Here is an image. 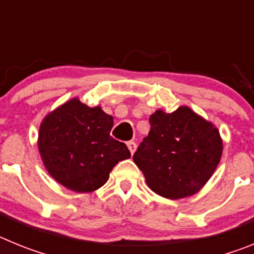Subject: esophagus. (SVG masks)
<instances>
[{
  "label": "esophagus",
  "instance_id": "34e87169",
  "mask_svg": "<svg viewBox=\"0 0 254 254\" xmlns=\"http://www.w3.org/2000/svg\"><path fill=\"white\" fill-rule=\"evenodd\" d=\"M127 146H128L131 154H133V152L136 151V147H137V145H136V142H134V141H128V142H127Z\"/></svg>",
  "mask_w": 254,
  "mask_h": 254
}]
</instances>
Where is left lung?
<instances>
[{"label": "left lung", "mask_w": 254, "mask_h": 254, "mask_svg": "<svg viewBox=\"0 0 254 254\" xmlns=\"http://www.w3.org/2000/svg\"><path fill=\"white\" fill-rule=\"evenodd\" d=\"M149 122V136L133 155L147 186L170 199L194 194L221 158L223 142L217 128L187 107L173 113L156 111Z\"/></svg>", "instance_id": "8db88e82"}]
</instances>
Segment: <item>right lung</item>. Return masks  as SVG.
I'll use <instances>...</instances> for the list:
<instances>
[{
    "label": "right lung",
    "instance_id": "add662e5",
    "mask_svg": "<svg viewBox=\"0 0 254 254\" xmlns=\"http://www.w3.org/2000/svg\"><path fill=\"white\" fill-rule=\"evenodd\" d=\"M113 117L100 107L72 99L44 118L38 147L47 170L75 192L102 187L118 161L131 158L123 142L111 136Z\"/></svg>",
    "mask_w": 254,
    "mask_h": 254
}]
</instances>
